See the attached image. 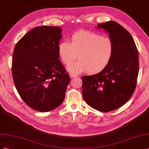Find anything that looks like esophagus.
Wrapping results in <instances>:
<instances>
[{
	"instance_id": "esophagus-1",
	"label": "esophagus",
	"mask_w": 149,
	"mask_h": 149,
	"mask_svg": "<svg viewBox=\"0 0 149 149\" xmlns=\"http://www.w3.org/2000/svg\"><path fill=\"white\" fill-rule=\"evenodd\" d=\"M69 75H70V77L71 79H73V78H74V77H77V75L74 74H72V73H70Z\"/></svg>"
}]
</instances>
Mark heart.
<instances>
[{
	"mask_svg": "<svg viewBox=\"0 0 149 149\" xmlns=\"http://www.w3.org/2000/svg\"><path fill=\"white\" fill-rule=\"evenodd\" d=\"M58 53L62 62L70 65L77 58L79 60L68 67L72 73L88 71L97 74L107 68L115 54V44L109 37L99 33L82 31L74 33L70 42L62 41L58 45Z\"/></svg>",
	"mask_w": 149,
	"mask_h": 149,
	"instance_id": "1",
	"label": "heart"
}]
</instances>
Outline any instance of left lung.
<instances>
[{"label":"left lung","mask_w":149,"mask_h":149,"mask_svg":"<svg viewBox=\"0 0 149 149\" xmlns=\"http://www.w3.org/2000/svg\"><path fill=\"white\" fill-rule=\"evenodd\" d=\"M115 44L109 66L99 73L82 76V95L91 107L103 112L120 108L132 95L139 74V54L133 37L115 21L99 24Z\"/></svg>","instance_id":"obj_1"}]
</instances>
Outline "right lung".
Wrapping results in <instances>:
<instances>
[{"label": "right lung", "instance_id": "right-lung-1", "mask_svg": "<svg viewBox=\"0 0 149 149\" xmlns=\"http://www.w3.org/2000/svg\"><path fill=\"white\" fill-rule=\"evenodd\" d=\"M62 29L36 27L16 44L12 57L14 82L21 98L32 109L49 112L64 100L70 76L58 60Z\"/></svg>", "mask_w": 149, "mask_h": 149}]
</instances>
